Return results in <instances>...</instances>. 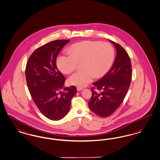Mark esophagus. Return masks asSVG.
<instances>
[{"mask_svg": "<svg viewBox=\"0 0 160 160\" xmlns=\"http://www.w3.org/2000/svg\"><path fill=\"white\" fill-rule=\"evenodd\" d=\"M82 88H79V87H78L77 88L78 91H82Z\"/></svg>", "mask_w": 160, "mask_h": 160, "instance_id": "1", "label": "esophagus"}]
</instances>
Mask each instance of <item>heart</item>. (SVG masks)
<instances>
[{"mask_svg":"<svg viewBox=\"0 0 160 160\" xmlns=\"http://www.w3.org/2000/svg\"><path fill=\"white\" fill-rule=\"evenodd\" d=\"M69 55L61 54L56 59V65L60 71L69 74L73 71L78 63L82 62V71L74 73L68 82L72 85L84 87L95 77H102L111 68L114 59V50L108 43L83 41L72 45L68 50Z\"/></svg>","mask_w":160,"mask_h":160,"instance_id":"obj_1","label":"heart"}]
</instances>
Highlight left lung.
Returning a JSON list of instances; mask_svg holds the SVG:
<instances>
[{
  "label": "left lung",
  "mask_w": 160,
  "mask_h": 160,
  "mask_svg": "<svg viewBox=\"0 0 160 160\" xmlns=\"http://www.w3.org/2000/svg\"><path fill=\"white\" fill-rule=\"evenodd\" d=\"M114 45L117 53L112 68L98 81L93 83L92 96L88 102L92 112L101 118H107L114 112L124 100L132 79L130 58L123 48ZM97 88L99 93L94 90Z\"/></svg>",
  "instance_id": "1"
}]
</instances>
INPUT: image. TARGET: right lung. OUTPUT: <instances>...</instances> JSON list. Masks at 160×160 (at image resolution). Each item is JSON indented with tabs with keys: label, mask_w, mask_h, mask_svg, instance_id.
<instances>
[{
	"label": "right lung",
	"mask_w": 160,
	"mask_h": 160,
	"mask_svg": "<svg viewBox=\"0 0 160 160\" xmlns=\"http://www.w3.org/2000/svg\"><path fill=\"white\" fill-rule=\"evenodd\" d=\"M69 41L55 40L38 48L26 65V80L32 100L42 114L52 120L62 119L68 113L77 92L75 86L64 87L65 78L56 66L58 54Z\"/></svg>",
	"instance_id": "add662e5"
}]
</instances>
